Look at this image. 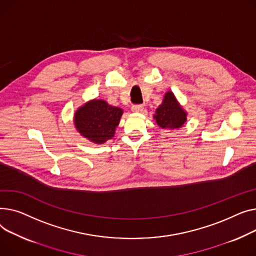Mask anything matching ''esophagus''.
<instances>
[{"label":"esophagus","instance_id":"34e87169","mask_svg":"<svg viewBox=\"0 0 256 256\" xmlns=\"http://www.w3.org/2000/svg\"><path fill=\"white\" fill-rule=\"evenodd\" d=\"M133 112H144V105L142 104H135L131 108Z\"/></svg>","mask_w":256,"mask_h":256}]
</instances>
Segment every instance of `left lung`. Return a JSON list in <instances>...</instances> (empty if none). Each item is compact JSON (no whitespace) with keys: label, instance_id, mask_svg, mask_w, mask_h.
<instances>
[{"label":"left lung","instance_id":"1","mask_svg":"<svg viewBox=\"0 0 256 256\" xmlns=\"http://www.w3.org/2000/svg\"><path fill=\"white\" fill-rule=\"evenodd\" d=\"M156 123L162 129L181 128L187 121V112L178 104L172 92L165 93L162 103L154 114Z\"/></svg>","mask_w":256,"mask_h":256}]
</instances>
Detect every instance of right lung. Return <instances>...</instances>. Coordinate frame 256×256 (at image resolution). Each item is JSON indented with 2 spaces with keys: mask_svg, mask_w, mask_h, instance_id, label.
Listing matches in <instances>:
<instances>
[{
  "mask_svg": "<svg viewBox=\"0 0 256 256\" xmlns=\"http://www.w3.org/2000/svg\"><path fill=\"white\" fill-rule=\"evenodd\" d=\"M123 110L112 106L104 100H91L80 106L74 114L76 130L95 144H103L114 135Z\"/></svg>",
  "mask_w": 256,
  "mask_h": 256,
  "instance_id": "obj_1",
  "label": "right lung"
}]
</instances>
